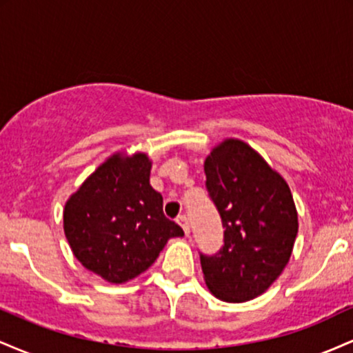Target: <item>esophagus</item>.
<instances>
[{"label":"esophagus","mask_w":353,"mask_h":353,"mask_svg":"<svg viewBox=\"0 0 353 353\" xmlns=\"http://www.w3.org/2000/svg\"><path fill=\"white\" fill-rule=\"evenodd\" d=\"M177 222H179V225L182 229H184L185 236H189L190 232V224H189V217L188 216H179L177 217Z\"/></svg>","instance_id":"obj_1"}]
</instances>
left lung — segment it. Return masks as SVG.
Returning <instances> with one entry per match:
<instances>
[{"label":"left lung","instance_id":"obj_1","mask_svg":"<svg viewBox=\"0 0 353 353\" xmlns=\"http://www.w3.org/2000/svg\"><path fill=\"white\" fill-rule=\"evenodd\" d=\"M205 185L221 214L224 245L201 255L210 294L224 302L259 297L289 264L299 217L289 184L254 148L224 139L204 163Z\"/></svg>","mask_w":353,"mask_h":353}]
</instances>
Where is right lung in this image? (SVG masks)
<instances>
[{"instance_id": "1", "label": "right lung", "mask_w": 353, "mask_h": 353, "mask_svg": "<svg viewBox=\"0 0 353 353\" xmlns=\"http://www.w3.org/2000/svg\"><path fill=\"white\" fill-rule=\"evenodd\" d=\"M145 152H114L71 194L63 228L84 269L109 283H124L148 270L169 239L184 232L163 212L152 189Z\"/></svg>"}]
</instances>
